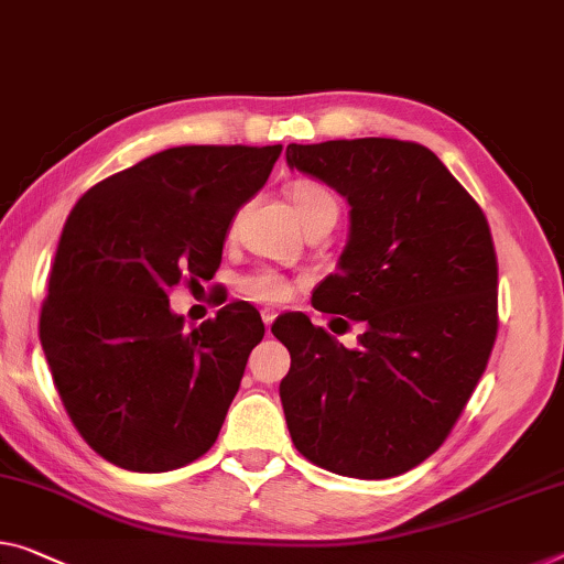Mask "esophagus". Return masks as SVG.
<instances>
[{
  "label": "esophagus",
  "instance_id": "34e87169",
  "mask_svg": "<svg viewBox=\"0 0 564 564\" xmlns=\"http://www.w3.org/2000/svg\"><path fill=\"white\" fill-rule=\"evenodd\" d=\"M262 319H264L267 333H270V327H272V323L276 319V312L274 310H262Z\"/></svg>",
  "mask_w": 564,
  "mask_h": 564
}]
</instances>
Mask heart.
<instances>
[{
  "mask_svg": "<svg viewBox=\"0 0 564 564\" xmlns=\"http://www.w3.org/2000/svg\"><path fill=\"white\" fill-rule=\"evenodd\" d=\"M290 202L294 212L302 219L305 227H315L319 221H333L340 214V202L330 186H325L323 181L315 178H300L290 186ZM239 292L245 294L247 300L254 302H267V305H276V302H284L290 297L292 284L288 276L276 270H257L249 272L239 280Z\"/></svg>",
  "mask_w": 564,
  "mask_h": 564,
  "instance_id": "obj_1",
  "label": "heart"
}]
</instances>
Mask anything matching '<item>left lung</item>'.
<instances>
[{
  "mask_svg": "<svg viewBox=\"0 0 564 564\" xmlns=\"http://www.w3.org/2000/svg\"><path fill=\"white\" fill-rule=\"evenodd\" d=\"M288 163L350 204L340 272L312 307L366 327L348 350L305 315L276 317L292 358L280 383L292 444L333 474L391 479L444 444L487 370L499 330L489 221L421 143H290Z\"/></svg>",
  "mask_w": 564,
  "mask_h": 564,
  "instance_id": "left-lung-1",
  "label": "left lung"
}]
</instances>
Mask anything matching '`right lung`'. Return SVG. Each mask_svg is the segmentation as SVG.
Wrapping results in <instances>:
<instances>
[{
  "label": "right lung",
  "instance_id": "obj_1",
  "mask_svg": "<svg viewBox=\"0 0 564 564\" xmlns=\"http://www.w3.org/2000/svg\"><path fill=\"white\" fill-rule=\"evenodd\" d=\"M280 153L176 145L102 178L67 216L40 343L73 426L120 469H181L219 436L264 323L229 302L184 333L169 292L212 280L231 219Z\"/></svg>",
  "mask_w": 564,
  "mask_h": 564
}]
</instances>
